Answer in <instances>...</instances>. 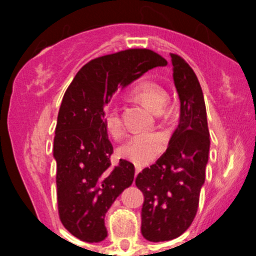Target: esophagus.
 Listing matches in <instances>:
<instances>
[{
    "label": "esophagus",
    "mask_w": 256,
    "mask_h": 256,
    "mask_svg": "<svg viewBox=\"0 0 256 256\" xmlns=\"http://www.w3.org/2000/svg\"><path fill=\"white\" fill-rule=\"evenodd\" d=\"M140 171H141V167L136 166V170H135V177L138 176V172H140Z\"/></svg>",
    "instance_id": "34e87169"
}]
</instances>
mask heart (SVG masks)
<instances>
[{"instance_id":"1","label":"heart","mask_w":256,"mask_h":256,"mask_svg":"<svg viewBox=\"0 0 256 256\" xmlns=\"http://www.w3.org/2000/svg\"><path fill=\"white\" fill-rule=\"evenodd\" d=\"M132 94L154 112H160L168 102L167 90L154 80L140 82L132 90ZM102 125L112 138H118L122 132V122L118 109L106 105L102 114ZM164 148V140L154 132H140L130 136L118 148V154L138 166L154 161Z\"/></svg>"}]
</instances>
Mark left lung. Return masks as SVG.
Wrapping results in <instances>:
<instances>
[{"label":"left lung","instance_id":"left-lung-1","mask_svg":"<svg viewBox=\"0 0 256 256\" xmlns=\"http://www.w3.org/2000/svg\"><path fill=\"white\" fill-rule=\"evenodd\" d=\"M174 80L180 100V124L166 152L138 174L144 193L141 233L150 242H166L182 236L198 210L206 180L209 130L204 98L190 64L171 53Z\"/></svg>","mask_w":256,"mask_h":256}]
</instances>
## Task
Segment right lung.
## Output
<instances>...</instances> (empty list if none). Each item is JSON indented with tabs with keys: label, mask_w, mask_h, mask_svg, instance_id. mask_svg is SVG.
I'll list each match as a JSON object with an SVG mask.
<instances>
[{
	"label": "right lung",
	"mask_w": 256,
	"mask_h": 256,
	"mask_svg": "<svg viewBox=\"0 0 256 256\" xmlns=\"http://www.w3.org/2000/svg\"><path fill=\"white\" fill-rule=\"evenodd\" d=\"M166 64L164 56L146 48L108 54L85 64L64 94L53 146L58 212L64 228L82 242L106 238L105 214L135 174L126 160L112 166L114 148L102 120L104 105L118 86Z\"/></svg>",
	"instance_id": "obj_1"
}]
</instances>
